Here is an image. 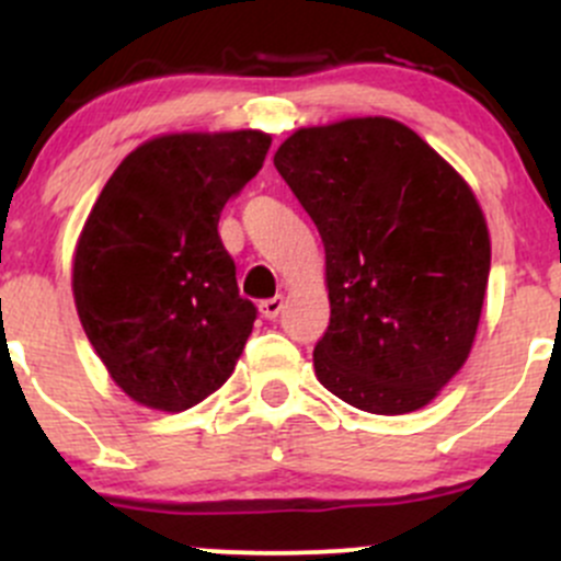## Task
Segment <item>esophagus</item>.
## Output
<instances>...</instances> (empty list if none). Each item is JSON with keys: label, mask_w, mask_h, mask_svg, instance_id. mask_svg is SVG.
Wrapping results in <instances>:
<instances>
[{"label": "esophagus", "mask_w": 561, "mask_h": 561, "mask_svg": "<svg viewBox=\"0 0 561 561\" xmlns=\"http://www.w3.org/2000/svg\"><path fill=\"white\" fill-rule=\"evenodd\" d=\"M282 309H285V298H282V296L265 298V301L260 304V314H263L265 320H276Z\"/></svg>", "instance_id": "esophagus-1"}]
</instances>
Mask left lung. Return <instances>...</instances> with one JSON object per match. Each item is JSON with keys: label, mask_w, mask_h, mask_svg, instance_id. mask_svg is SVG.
<instances>
[{"label": "left lung", "mask_w": 561, "mask_h": 561, "mask_svg": "<svg viewBox=\"0 0 561 561\" xmlns=\"http://www.w3.org/2000/svg\"><path fill=\"white\" fill-rule=\"evenodd\" d=\"M274 165L325 247L317 380L375 415L426 407L469 358L483 312L491 239L472 186L388 116L296 129Z\"/></svg>", "instance_id": "1"}]
</instances>
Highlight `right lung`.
Wrapping results in <instances>:
<instances>
[{
  "label": "right lung",
  "mask_w": 561,
  "mask_h": 561,
  "mask_svg": "<svg viewBox=\"0 0 561 561\" xmlns=\"http://www.w3.org/2000/svg\"><path fill=\"white\" fill-rule=\"evenodd\" d=\"M271 135L171 133L129 151L72 257L81 325L138 404L181 412L233 375L257 317L219 239L225 203L257 175Z\"/></svg>",
  "instance_id": "obj_1"
}]
</instances>
